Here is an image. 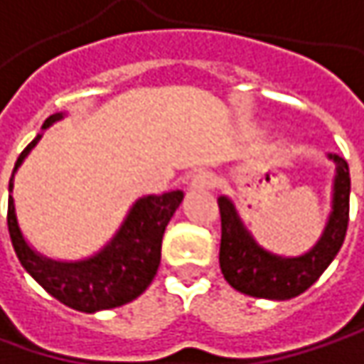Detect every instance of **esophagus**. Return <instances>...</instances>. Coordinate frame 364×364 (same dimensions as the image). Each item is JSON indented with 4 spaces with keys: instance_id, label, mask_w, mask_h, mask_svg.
Returning <instances> with one entry per match:
<instances>
[{
    "instance_id": "34e87169",
    "label": "esophagus",
    "mask_w": 364,
    "mask_h": 364,
    "mask_svg": "<svg viewBox=\"0 0 364 364\" xmlns=\"http://www.w3.org/2000/svg\"><path fill=\"white\" fill-rule=\"evenodd\" d=\"M217 180L210 172H198L192 178V188H215Z\"/></svg>"
}]
</instances>
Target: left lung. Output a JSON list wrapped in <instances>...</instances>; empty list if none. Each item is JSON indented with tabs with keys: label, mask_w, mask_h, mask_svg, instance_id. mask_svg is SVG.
<instances>
[{
	"label": "left lung",
	"mask_w": 364,
	"mask_h": 364,
	"mask_svg": "<svg viewBox=\"0 0 364 364\" xmlns=\"http://www.w3.org/2000/svg\"><path fill=\"white\" fill-rule=\"evenodd\" d=\"M336 164L334 200L319 242L299 258H281L262 250L244 228L228 196L219 198L221 250L219 264L225 281L240 293L260 299L284 301L307 291L336 258L344 244L350 210V172L346 159L330 155Z\"/></svg>",
	"instance_id": "obj_1"
}]
</instances>
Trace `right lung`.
<instances>
[{"instance_id": "add662e5", "label": "right lung", "mask_w": 364, "mask_h": 364, "mask_svg": "<svg viewBox=\"0 0 364 364\" xmlns=\"http://www.w3.org/2000/svg\"><path fill=\"white\" fill-rule=\"evenodd\" d=\"M63 114H53L45 120L43 129H48ZM43 135L28 145L20 154L16 168L9 178V192L14 188V173L38 143ZM184 198L182 191L164 192L159 196L139 198L129 210L122 228L96 256L80 262H57L36 254L18 228L14 198H8V229L11 245L20 264L26 272L45 289L48 295L73 307L77 311L94 314L100 309L120 307L136 299L154 281L159 258H161V237L172 215Z\"/></svg>"}]
</instances>
